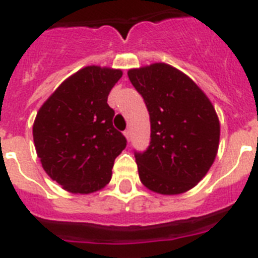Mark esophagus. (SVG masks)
<instances>
[{
    "label": "esophagus",
    "mask_w": 258,
    "mask_h": 258,
    "mask_svg": "<svg viewBox=\"0 0 258 258\" xmlns=\"http://www.w3.org/2000/svg\"><path fill=\"white\" fill-rule=\"evenodd\" d=\"M124 136L126 137L127 141H131V131H129V129H126V131L124 132Z\"/></svg>",
    "instance_id": "1"
}]
</instances>
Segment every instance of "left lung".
Returning a JSON list of instances; mask_svg holds the SVG:
<instances>
[{
	"label": "left lung",
	"mask_w": 258,
	"mask_h": 258,
	"mask_svg": "<svg viewBox=\"0 0 258 258\" xmlns=\"http://www.w3.org/2000/svg\"><path fill=\"white\" fill-rule=\"evenodd\" d=\"M127 76L151 122L150 146L134 152L141 182L163 195L186 192L217 155L220 121L213 104L190 77L165 63L129 70Z\"/></svg>",
	"instance_id": "1"
}]
</instances>
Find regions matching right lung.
Instances as JSON below:
<instances>
[{
	"instance_id": "obj_1",
	"label": "right lung",
	"mask_w": 258,
	"mask_h": 258,
	"mask_svg": "<svg viewBox=\"0 0 258 258\" xmlns=\"http://www.w3.org/2000/svg\"><path fill=\"white\" fill-rule=\"evenodd\" d=\"M122 72L98 66L80 70L38 109L33 141L42 168L72 194H90L111 181L116 157L126 147L107 103Z\"/></svg>"
}]
</instances>
